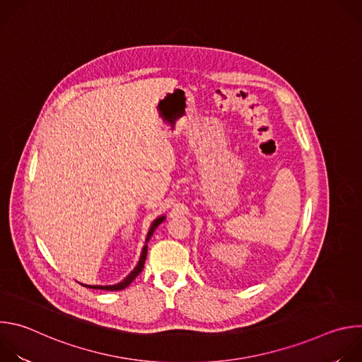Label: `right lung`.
Instances as JSON below:
<instances>
[{"instance_id":"add662e5","label":"right lung","mask_w":362,"mask_h":362,"mask_svg":"<svg viewBox=\"0 0 362 362\" xmlns=\"http://www.w3.org/2000/svg\"><path fill=\"white\" fill-rule=\"evenodd\" d=\"M165 221V216H160V218H158L156 221H154L153 223H151V226H150V230H148V235H147V239L146 240H148L150 239V236L153 235V232H154V229H156L162 222ZM146 256H147V245H144L143 246V250H141V256H140V261H139V264H137V267L133 269V272L124 279V281H122L120 284H117V285H107V286H100V285H84V286H87V288H90V289H103V291H122V289H124L126 286H129L134 279H136V276L143 271V268H144V261H146Z\"/></svg>"}]
</instances>
